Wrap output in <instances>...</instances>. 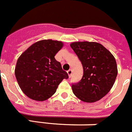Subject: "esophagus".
Wrapping results in <instances>:
<instances>
[{
  "label": "esophagus",
  "mask_w": 132,
  "mask_h": 132,
  "mask_svg": "<svg viewBox=\"0 0 132 132\" xmlns=\"http://www.w3.org/2000/svg\"><path fill=\"white\" fill-rule=\"evenodd\" d=\"M67 74H68V76H69V77L70 78V77L71 76V74H72V71H71V69H69L68 71H67Z\"/></svg>",
  "instance_id": "esophagus-1"
}]
</instances>
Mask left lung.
Segmentation results:
<instances>
[{"label":"left lung","mask_w":132,"mask_h":132,"mask_svg":"<svg viewBox=\"0 0 132 132\" xmlns=\"http://www.w3.org/2000/svg\"><path fill=\"white\" fill-rule=\"evenodd\" d=\"M83 67L80 82L72 84L73 94L86 103L99 101L108 94L118 73L112 53L97 42H76L70 44Z\"/></svg>","instance_id":"obj_1"}]
</instances>
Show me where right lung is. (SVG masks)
<instances>
[{
  "instance_id": "add662e5",
  "label": "right lung",
  "mask_w": 132,
  "mask_h": 132,
  "mask_svg": "<svg viewBox=\"0 0 132 132\" xmlns=\"http://www.w3.org/2000/svg\"><path fill=\"white\" fill-rule=\"evenodd\" d=\"M63 46L60 41L41 40L18 58L15 68V78L21 90L31 100H48L55 93L63 79L69 78L54 58Z\"/></svg>"
}]
</instances>
